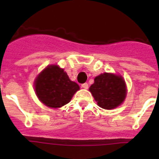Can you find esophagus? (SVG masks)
Returning a JSON list of instances; mask_svg holds the SVG:
<instances>
[{"label":"esophagus","mask_w":159,"mask_h":159,"mask_svg":"<svg viewBox=\"0 0 159 159\" xmlns=\"http://www.w3.org/2000/svg\"><path fill=\"white\" fill-rule=\"evenodd\" d=\"M81 87H82L83 88H84V89H88V83H84V84H83L82 85H81Z\"/></svg>","instance_id":"1"}]
</instances>
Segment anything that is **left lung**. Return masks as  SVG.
<instances>
[{
  "mask_svg": "<svg viewBox=\"0 0 159 159\" xmlns=\"http://www.w3.org/2000/svg\"><path fill=\"white\" fill-rule=\"evenodd\" d=\"M94 80L89 91L99 107L111 110L123 103L127 95V87L123 77L104 72Z\"/></svg>",
  "mask_w": 159,
  "mask_h": 159,
  "instance_id": "left-lung-1",
  "label": "left lung"
}]
</instances>
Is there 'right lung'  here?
<instances>
[{"mask_svg": "<svg viewBox=\"0 0 159 159\" xmlns=\"http://www.w3.org/2000/svg\"><path fill=\"white\" fill-rule=\"evenodd\" d=\"M80 90L76 83L70 80L63 68L49 65L38 75L35 80V91L43 104L52 108L64 106Z\"/></svg>", "mask_w": 159, "mask_h": 159, "instance_id": "add662e5", "label": "right lung"}]
</instances>
